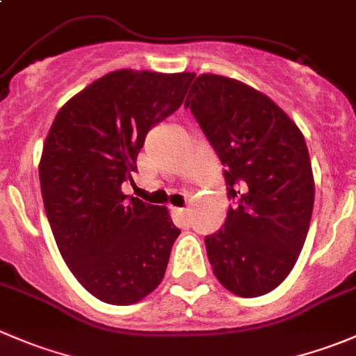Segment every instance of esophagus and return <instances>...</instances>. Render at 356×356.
I'll return each instance as SVG.
<instances>
[{"label": "esophagus", "instance_id": "1", "mask_svg": "<svg viewBox=\"0 0 356 356\" xmlns=\"http://www.w3.org/2000/svg\"><path fill=\"white\" fill-rule=\"evenodd\" d=\"M175 213L181 217L184 226H189V224H191V212H189V209H175Z\"/></svg>", "mask_w": 356, "mask_h": 356}]
</instances>
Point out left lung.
<instances>
[{"instance_id": "left-lung-1", "label": "left lung", "mask_w": 356, "mask_h": 356, "mask_svg": "<svg viewBox=\"0 0 356 356\" xmlns=\"http://www.w3.org/2000/svg\"><path fill=\"white\" fill-rule=\"evenodd\" d=\"M189 109L222 163L226 220L205 236L217 280L240 298L277 289L299 257L315 202L301 130L261 92L236 79L202 74Z\"/></svg>"}]
</instances>
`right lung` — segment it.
<instances>
[{
    "instance_id": "right-lung-1",
    "label": "right lung",
    "mask_w": 356,
    "mask_h": 356,
    "mask_svg": "<svg viewBox=\"0 0 356 356\" xmlns=\"http://www.w3.org/2000/svg\"><path fill=\"white\" fill-rule=\"evenodd\" d=\"M193 72L120 69L55 116L40 161L41 196L62 259L108 305L140 301L160 285L179 229L167 209L122 193L147 132L181 108Z\"/></svg>"
}]
</instances>
